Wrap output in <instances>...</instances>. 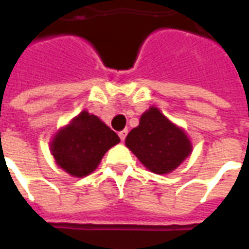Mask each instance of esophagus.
Masks as SVG:
<instances>
[{
	"label": "esophagus",
	"mask_w": 249,
	"mask_h": 249,
	"mask_svg": "<svg viewBox=\"0 0 249 249\" xmlns=\"http://www.w3.org/2000/svg\"><path fill=\"white\" fill-rule=\"evenodd\" d=\"M126 134H128V129H124V130H121V132L119 133V137H120L121 141H124L125 137H126Z\"/></svg>",
	"instance_id": "1"
}]
</instances>
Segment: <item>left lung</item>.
<instances>
[{"label": "left lung", "instance_id": "left-lung-1", "mask_svg": "<svg viewBox=\"0 0 249 249\" xmlns=\"http://www.w3.org/2000/svg\"><path fill=\"white\" fill-rule=\"evenodd\" d=\"M125 145L147 170L158 175L176 170L192 153V142L184 129L157 107L142 113L138 126L125 138Z\"/></svg>", "mask_w": 249, "mask_h": 249}]
</instances>
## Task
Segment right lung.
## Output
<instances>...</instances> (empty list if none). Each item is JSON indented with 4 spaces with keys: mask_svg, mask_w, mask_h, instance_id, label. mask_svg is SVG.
Segmentation results:
<instances>
[{
    "mask_svg": "<svg viewBox=\"0 0 249 249\" xmlns=\"http://www.w3.org/2000/svg\"><path fill=\"white\" fill-rule=\"evenodd\" d=\"M120 138L99 117L82 111L57 130L51 153L60 168L74 178H85L96 170L100 160Z\"/></svg>",
    "mask_w": 249,
    "mask_h": 249,
    "instance_id": "right-lung-1",
    "label": "right lung"
}]
</instances>
